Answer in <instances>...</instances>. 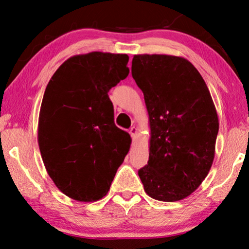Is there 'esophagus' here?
Masks as SVG:
<instances>
[{"label":"esophagus","instance_id":"esophagus-1","mask_svg":"<svg viewBox=\"0 0 249 249\" xmlns=\"http://www.w3.org/2000/svg\"><path fill=\"white\" fill-rule=\"evenodd\" d=\"M129 132H130V135H131V137H132V139H135L137 138V134H138V129L136 128V127H132V128H130V130H129Z\"/></svg>","mask_w":249,"mask_h":249}]
</instances>
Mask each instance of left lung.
Instances as JSON below:
<instances>
[{
	"instance_id": "left-lung-1",
	"label": "left lung",
	"mask_w": 249,
	"mask_h": 249,
	"mask_svg": "<svg viewBox=\"0 0 249 249\" xmlns=\"http://www.w3.org/2000/svg\"><path fill=\"white\" fill-rule=\"evenodd\" d=\"M131 74L144 94L151 139L138 171L144 190L161 202L188 197L209 175L219 119L198 70L181 56L134 55Z\"/></svg>"
}]
</instances>
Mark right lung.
<instances>
[{
    "label": "right lung",
    "mask_w": 249,
    "mask_h": 249,
    "mask_svg": "<svg viewBox=\"0 0 249 249\" xmlns=\"http://www.w3.org/2000/svg\"><path fill=\"white\" fill-rule=\"evenodd\" d=\"M127 54L90 52L61 64L47 84L38 118V145L46 171L70 198L107 195L130 148L114 124L108 90L129 74Z\"/></svg>",
    "instance_id": "1"
}]
</instances>
